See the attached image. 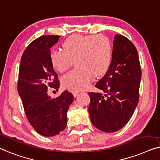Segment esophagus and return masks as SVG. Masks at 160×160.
<instances>
[{
    "label": "esophagus",
    "mask_w": 160,
    "mask_h": 160,
    "mask_svg": "<svg viewBox=\"0 0 160 160\" xmlns=\"http://www.w3.org/2000/svg\"><path fill=\"white\" fill-rule=\"evenodd\" d=\"M72 93L74 96H77L78 94L79 93V91H76V90H72Z\"/></svg>",
    "instance_id": "esophagus-1"
}]
</instances>
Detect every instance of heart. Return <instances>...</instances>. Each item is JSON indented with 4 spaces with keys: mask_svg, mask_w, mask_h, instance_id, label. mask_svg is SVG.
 <instances>
[{
    "mask_svg": "<svg viewBox=\"0 0 160 160\" xmlns=\"http://www.w3.org/2000/svg\"><path fill=\"white\" fill-rule=\"evenodd\" d=\"M62 47L64 51L51 53L53 67L64 72L73 59L78 67L62 78V84L66 88L76 91L87 88L93 76L103 75L111 64L112 46L105 35H73L64 40Z\"/></svg>",
    "mask_w": 160,
    "mask_h": 160,
    "instance_id": "heart-1",
    "label": "heart"
}]
</instances>
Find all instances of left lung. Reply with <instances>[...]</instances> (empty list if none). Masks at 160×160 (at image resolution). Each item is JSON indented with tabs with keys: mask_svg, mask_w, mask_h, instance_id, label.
<instances>
[{
	"mask_svg": "<svg viewBox=\"0 0 160 160\" xmlns=\"http://www.w3.org/2000/svg\"><path fill=\"white\" fill-rule=\"evenodd\" d=\"M141 69L133 43L122 35L114 36L111 64L96 84L103 92L88 93L93 125L106 132H115L127 124L138 105Z\"/></svg>",
	"mask_w": 160,
	"mask_h": 160,
	"instance_id": "8db88e82",
	"label": "left lung"
}]
</instances>
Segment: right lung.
Wrapping results in <instances>:
<instances>
[{
  "mask_svg": "<svg viewBox=\"0 0 160 160\" xmlns=\"http://www.w3.org/2000/svg\"><path fill=\"white\" fill-rule=\"evenodd\" d=\"M59 37L43 35L33 40L22 56L19 71L17 90L27 118L38 133L46 137L65 129L67 110L74 99L68 91L55 98L48 94L50 88H59L50 51Z\"/></svg>",
  "mask_w": 160,
  "mask_h": 160,
  "instance_id": "obj_1",
  "label": "right lung"
}]
</instances>
